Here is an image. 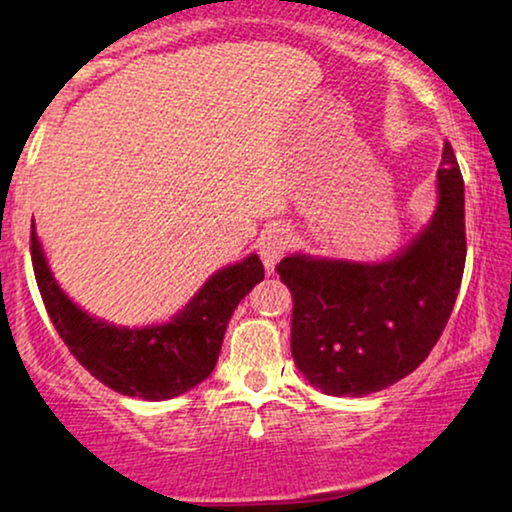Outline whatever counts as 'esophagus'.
Returning a JSON list of instances; mask_svg holds the SVG:
<instances>
[{
	"label": "esophagus",
	"instance_id": "obj_1",
	"mask_svg": "<svg viewBox=\"0 0 512 512\" xmlns=\"http://www.w3.org/2000/svg\"><path fill=\"white\" fill-rule=\"evenodd\" d=\"M291 247V233L284 226H272L263 233L261 242H258V251H261L263 265L268 272H275L277 263L282 261L286 249Z\"/></svg>",
	"mask_w": 512,
	"mask_h": 512
}]
</instances>
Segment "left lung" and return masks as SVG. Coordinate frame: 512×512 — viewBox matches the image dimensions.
<instances>
[{
  "label": "left lung",
  "mask_w": 512,
  "mask_h": 512,
  "mask_svg": "<svg viewBox=\"0 0 512 512\" xmlns=\"http://www.w3.org/2000/svg\"><path fill=\"white\" fill-rule=\"evenodd\" d=\"M431 221L387 261L291 254L277 265L293 296L291 354L328 396H366L410 375L436 345L466 263L464 179L450 144Z\"/></svg>",
  "instance_id": "1"
}]
</instances>
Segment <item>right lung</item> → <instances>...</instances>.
<instances>
[{
  "mask_svg": "<svg viewBox=\"0 0 512 512\" xmlns=\"http://www.w3.org/2000/svg\"><path fill=\"white\" fill-rule=\"evenodd\" d=\"M32 265L48 317L76 361L109 389L144 401L181 396L212 375L235 307L265 277L261 258L249 254L216 270L170 321L130 328L93 317L60 289L34 226Z\"/></svg>",
  "mask_w": 512,
  "mask_h": 512,
  "instance_id": "obj_1",
  "label": "right lung"
}]
</instances>
